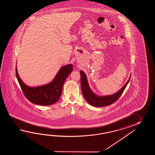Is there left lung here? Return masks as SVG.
I'll return each instance as SVG.
<instances>
[{
	"label": "left lung",
	"instance_id": "8db88e82",
	"mask_svg": "<svg viewBox=\"0 0 155 155\" xmlns=\"http://www.w3.org/2000/svg\"><path fill=\"white\" fill-rule=\"evenodd\" d=\"M80 73L81 75V87L82 94L89 104L95 107H102L109 106L116 101L122 95L130 80V77L129 80L126 82L125 85L115 94L105 96H98L96 95L91 90V89H90L85 74L82 71H81Z\"/></svg>",
	"mask_w": 155,
	"mask_h": 155
}]
</instances>
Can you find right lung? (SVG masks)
I'll return each mask as SVG.
<instances>
[{"instance_id": "right-lung-1", "label": "right lung", "mask_w": 155, "mask_h": 155, "mask_svg": "<svg viewBox=\"0 0 155 155\" xmlns=\"http://www.w3.org/2000/svg\"><path fill=\"white\" fill-rule=\"evenodd\" d=\"M73 70L72 64L63 66L51 82L36 87H29L21 81L18 74L17 68L15 74L21 89L26 99L34 104L47 106L53 105L59 99L64 83Z\"/></svg>"}]
</instances>
